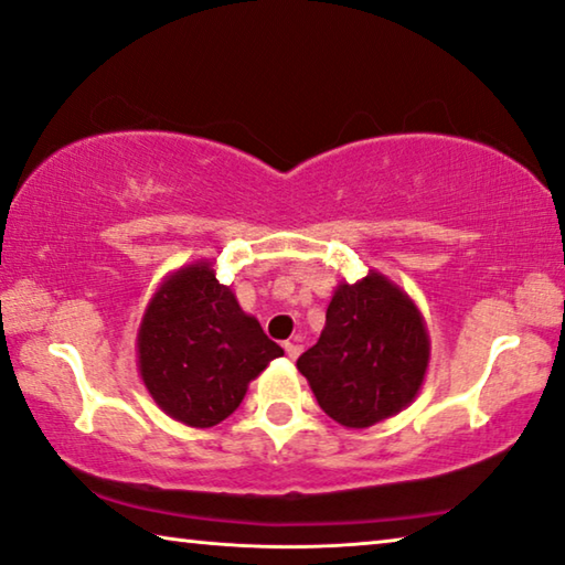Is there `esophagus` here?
<instances>
[{
    "instance_id": "34e87169",
    "label": "esophagus",
    "mask_w": 565,
    "mask_h": 565,
    "mask_svg": "<svg viewBox=\"0 0 565 565\" xmlns=\"http://www.w3.org/2000/svg\"><path fill=\"white\" fill-rule=\"evenodd\" d=\"M285 353H288L290 359L295 361V359H298V355L302 353V345L295 343V341H288V343H285Z\"/></svg>"
}]
</instances>
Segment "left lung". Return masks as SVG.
Returning <instances> with one entry per match:
<instances>
[{"mask_svg": "<svg viewBox=\"0 0 565 565\" xmlns=\"http://www.w3.org/2000/svg\"><path fill=\"white\" fill-rule=\"evenodd\" d=\"M427 366L429 335L419 308L379 273L338 285L323 333L298 359L320 409L351 429L406 409Z\"/></svg>", "mask_w": 565, "mask_h": 565, "instance_id": "left-lung-1", "label": "left lung"}]
</instances>
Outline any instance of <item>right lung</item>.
<instances>
[{
    "instance_id": "add662e5",
    "label": "right lung",
    "mask_w": 565,
    "mask_h": 565,
    "mask_svg": "<svg viewBox=\"0 0 565 565\" xmlns=\"http://www.w3.org/2000/svg\"><path fill=\"white\" fill-rule=\"evenodd\" d=\"M280 355L257 318L216 280L212 263L169 275L138 328V371L146 388L171 419L196 429L227 419L249 381Z\"/></svg>"
}]
</instances>
